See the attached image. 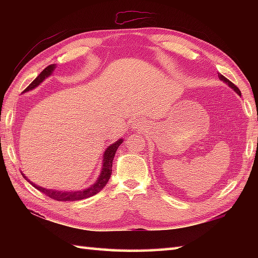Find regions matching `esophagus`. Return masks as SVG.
I'll use <instances>...</instances> for the list:
<instances>
[{
    "label": "esophagus",
    "instance_id": "34e87169",
    "mask_svg": "<svg viewBox=\"0 0 258 258\" xmlns=\"http://www.w3.org/2000/svg\"><path fill=\"white\" fill-rule=\"evenodd\" d=\"M145 121H143V119H135L132 124H131V127H132V130H142L143 127H145Z\"/></svg>",
    "mask_w": 258,
    "mask_h": 258
}]
</instances>
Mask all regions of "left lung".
<instances>
[{"mask_svg": "<svg viewBox=\"0 0 258 258\" xmlns=\"http://www.w3.org/2000/svg\"><path fill=\"white\" fill-rule=\"evenodd\" d=\"M218 78H220L221 81H223L224 83H226V84H228V85L231 87V89H232V90L234 91V92H237L239 95H241V92H240V90L238 89L237 86H235V85L233 84V83H231V82L228 80V78H225L223 75H221V74H218Z\"/></svg>", "mask_w": 258, "mask_h": 258, "instance_id": "obj_1", "label": "left lung"}]
</instances>
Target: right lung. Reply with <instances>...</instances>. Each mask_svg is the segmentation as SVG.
<instances>
[{"mask_svg":"<svg viewBox=\"0 0 258 258\" xmlns=\"http://www.w3.org/2000/svg\"><path fill=\"white\" fill-rule=\"evenodd\" d=\"M55 69V64H50L47 66L45 69H43L42 73L38 75L35 80L30 83L29 86L26 89L24 92H28V91L34 90L35 87H37L41 83L47 78L49 76L52 75V73ZM124 140L123 139H118L116 142H113L112 145L109 146L106 150H104V154L102 156V167H101V172H100V175L98 177V180L95 181L92 185H90L89 187H85L83 190H75V191H63V190H53V189H46V187L40 186L37 184H35L32 181L27 178V176L24 175V177L27 180L30 184L34 185V187H36L37 190H40L43 194H45L47 197H50L54 200H58V202H75V200H82L89 197H92V196L97 195L98 192L101 191L104 185L107 184L109 178H110L111 172H112V160L113 157H115V154L118 147L123 143Z\"/></svg>","mask_w":258,"mask_h":258,"instance_id":"right-lung-1","label":"right lung"}]
</instances>
